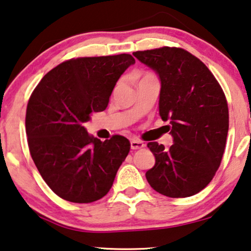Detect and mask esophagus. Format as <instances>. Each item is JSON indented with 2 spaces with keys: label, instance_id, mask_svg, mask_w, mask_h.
I'll return each instance as SVG.
<instances>
[{
  "label": "esophagus",
  "instance_id": "obj_1",
  "mask_svg": "<svg viewBox=\"0 0 251 251\" xmlns=\"http://www.w3.org/2000/svg\"><path fill=\"white\" fill-rule=\"evenodd\" d=\"M144 147H146V144H144L142 141H140V140L130 141V149L137 150V149H141V148H144Z\"/></svg>",
  "mask_w": 251,
  "mask_h": 251
}]
</instances>
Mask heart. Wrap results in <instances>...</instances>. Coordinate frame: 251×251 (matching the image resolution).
<instances>
[{
    "label": "heart",
    "instance_id": "1",
    "mask_svg": "<svg viewBox=\"0 0 251 251\" xmlns=\"http://www.w3.org/2000/svg\"><path fill=\"white\" fill-rule=\"evenodd\" d=\"M146 76H151V75H149V74H147V75Z\"/></svg>",
    "mask_w": 251,
    "mask_h": 251
}]
</instances>
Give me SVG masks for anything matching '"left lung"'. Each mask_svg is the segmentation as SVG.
Wrapping results in <instances>:
<instances>
[{"label":"left lung","mask_w":251,"mask_h":251,"mask_svg":"<svg viewBox=\"0 0 251 251\" xmlns=\"http://www.w3.org/2000/svg\"><path fill=\"white\" fill-rule=\"evenodd\" d=\"M133 54L159 77V115L171 123L174 142L169 149L148 143L156 164L147 181L166 197H191L209 184L223 157L228 130L224 92L206 65L183 49Z\"/></svg>","instance_id":"1"}]
</instances>
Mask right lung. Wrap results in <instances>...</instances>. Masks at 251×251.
Masks as SVG:
<instances>
[{
    "label": "right lung",
    "mask_w": 251,
    "mask_h": 251,
    "mask_svg": "<svg viewBox=\"0 0 251 251\" xmlns=\"http://www.w3.org/2000/svg\"><path fill=\"white\" fill-rule=\"evenodd\" d=\"M130 54L77 58L45 75L28 101L26 133L31 158L45 183L70 202L89 203L111 189L129 152V141L115 135L102 142L84 123L103 111Z\"/></svg>",
    "instance_id": "add662e5"
}]
</instances>
